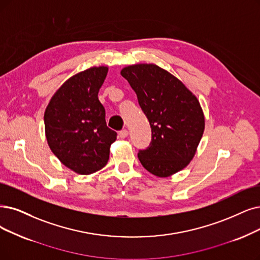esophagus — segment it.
Segmentation results:
<instances>
[{
	"mask_svg": "<svg viewBox=\"0 0 260 260\" xmlns=\"http://www.w3.org/2000/svg\"><path fill=\"white\" fill-rule=\"evenodd\" d=\"M128 134H129L128 130H127V129H123V130H121V131H119L118 137H119L120 139H124V138L128 137Z\"/></svg>",
	"mask_w": 260,
	"mask_h": 260,
	"instance_id": "esophagus-1",
	"label": "esophagus"
}]
</instances>
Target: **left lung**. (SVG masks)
<instances>
[{
  "instance_id": "8db88e82",
  "label": "left lung",
  "mask_w": 260,
  "mask_h": 260,
  "mask_svg": "<svg viewBox=\"0 0 260 260\" xmlns=\"http://www.w3.org/2000/svg\"><path fill=\"white\" fill-rule=\"evenodd\" d=\"M120 75L138 96L151 128V142L138 157L158 177L183 170L196 152L205 129L200 101L183 83L153 64L124 67Z\"/></svg>"
}]
</instances>
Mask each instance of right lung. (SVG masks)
Segmentation results:
<instances>
[{
    "label": "right lung",
    "mask_w": 260,
    "mask_h": 260,
    "mask_svg": "<svg viewBox=\"0 0 260 260\" xmlns=\"http://www.w3.org/2000/svg\"><path fill=\"white\" fill-rule=\"evenodd\" d=\"M108 67H91L69 78L51 98L45 112L49 147L68 169L82 175L105 168L117 133L107 126L98 99Z\"/></svg>",
    "instance_id": "1"
}]
</instances>
